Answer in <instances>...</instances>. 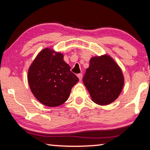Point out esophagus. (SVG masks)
I'll list each match as a JSON object with an SVG mask.
<instances>
[{
    "mask_svg": "<svg viewBox=\"0 0 150 150\" xmlns=\"http://www.w3.org/2000/svg\"><path fill=\"white\" fill-rule=\"evenodd\" d=\"M77 77H78V78H79V79L80 81H81L82 77H83V75H82L81 73H79V74H78V75H77Z\"/></svg>",
    "mask_w": 150,
    "mask_h": 150,
    "instance_id": "esophagus-1",
    "label": "esophagus"
}]
</instances>
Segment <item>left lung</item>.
I'll return each instance as SVG.
<instances>
[{
	"label": "left lung",
	"instance_id": "8db88e82",
	"mask_svg": "<svg viewBox=\"0 0 150 150\" xmlns=\"http://www.w3.org/2000/svg\"><path fill=\"white\" fill-rule=\"evenodd\" d=\"M83 81L92 101L99 105L117 99L124 85L122 69L107 54L91 58Z\"/></svg>",
	"mask_w": 150,
	"mask_h": 150
}]
</instances>
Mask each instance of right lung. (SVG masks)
<instances>
[{
  "instance_id": "obj_1",
  "label": "right lung",
  "mask_w": 150,
  "mask_h": 150,
  "mask_svg": "<svg viewBox=\"0 0 150 150\" xmlns=\"http://www.w3.org/2000/svg\"><path fill=\"white\" fill-rule=\"evenodd\" d=\"M63 54L45 48L37 54L28 70L30 91L40 103L57 107L67 100L79 79L70 71Z\"/></svg>"
}]
</instances>
